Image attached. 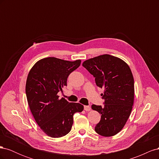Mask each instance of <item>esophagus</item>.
Segmentation results:
<instances>
[{
  "label": "esophagus",
  "mask_w": 159,
  "mask_h": 159,
  "mask_svg": "<svg viewBox=\"0 0 159 159\" xmlns=\"http://www.w3.org/2000/svg\"><path fill=\"white\" fill-rule=\"evenodd\" d=\"M84 110L86 111H91V107L89 106H88V105H85Z\"/></svg>",
  "instance_id": "1"
}]
</instances>
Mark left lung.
I'll return each instance as SVG.
<instances>
[{"mask_svg": "<svg viewBox=\"0 0 159 159\" xmlns=\"http://www.w3.org/2000/svg\"><path fill=\"white\" fill-rule=\"evenodd\" d=\"M82 66L95 78L102 93L104 106L92 105L101 115L95 132L111 137L121 131L131 113L134 102V79L129 66L117 57L103 54L84 61Z\"/></svg>", "mask_w": 159, "mask_h": 159, "instance_id": "left-lung-1", "label": "left lung"}]
</instances>
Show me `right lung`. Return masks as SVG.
I'll return each mask as SVG.
<instances>
[{
    "label": "right lung",
    "mask_w": 159,
    "mask_h": 159,
    "mask_svg": "<svg viewBox=\"0 0 159 159\" xmlns=\"http://www.w3.org/2000/svg\"><path fill=\"white\" fill-rule=\"evenodd\" d=\"M80 64V60L70 61L48 57L38 61L28 73V103L36 122L48 136H65L71 129L74 114L84 110L81 104L69 103L57 95L67 86L69 75Z\"/></svg>",
    "instance_id": "add662e5"
}]
</instances>
